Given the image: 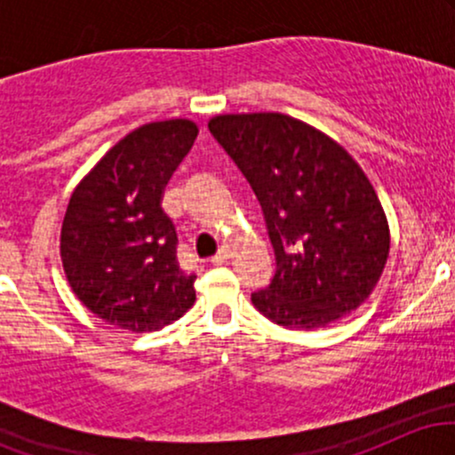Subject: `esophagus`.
Instances as JSON below:
<instances>
[{"mask_svg":"<svg viewBox=\"0 0 455 455\" xmlns=\"http://www.w3.org/2000/svg\"><path fill=\"white\" fill-rule=\"evenodd\" d=\"M231 257H233L231 248H222V250H220V252H218V254H216V257H213V259H212V263H213V265H224V263H227V260H228V259H231Z\"/></svg>","mask_w":455,"mask_h":455,"instance_id":"esophagus-1","label":"esophagus"}]
</instances>
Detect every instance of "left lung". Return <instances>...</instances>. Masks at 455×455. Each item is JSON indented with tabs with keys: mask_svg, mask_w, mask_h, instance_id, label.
Returning <instances> with one entry per match:
<instances>
[{
	"mask_svg": "<svg viewBox=\"0 0 455 455\" xmlns=\"http://www.w3.org/2000/svg\"><path fill=\"white\" fill-rule=\"evenodd\" d=\"M210 132L252 186L275 250L274 280L252 293L286 329H321L372 295L389 257V222L357 160L284 113H224Z\"/></svg>",
	"mask_w": 455,
	"mask_h": 455,
	"instance_id": "1",
	"label": "left lung"
}]
</instances>
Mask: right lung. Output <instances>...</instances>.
<instances>
[{
	"instance_id": "right-lung-1",
	"label": "right lung",
	"mask_w": 455,
	"mask_h": 455,
	"mask_svg": "<svg viewBox=\"0 0 455 455\" xmlns=\"http://www.w3.org/2000/svg\"><path fill=\"white\" fill-rule=\"evenodd\" d=\"M196 134V124L184 117L143 124L72 190L61 222V265L72 293L108 325L158 331L195 304L196 275L180 269L162 196Z\"/></svg>"
}]
</instances>
